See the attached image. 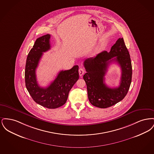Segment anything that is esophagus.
<instances>
[{
	"instance_id": "34e87169",
	"label": "esophagus",
	"mask_w": 154,
	"mask_h": 154,
	"mask_svg": "<svg viewBox=\"0 0 154 154\" xmlns=\"http://www.w3.org/2000/svg\"><path fill=\"white\" fill-rule=\"evenodd\" d=\"M79 75H80V76H82L84 73V70L82 69V68H80V69H79Z\"/></svg>"
}]
</instances>
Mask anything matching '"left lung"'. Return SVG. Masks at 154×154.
<instances>
[{
    "label": "left lung",
    "mask_w": 154,
    "mask_h": 154,
    "mask_svg": "<svg viewBox=\"0 0 154 154\" xmlns=\"http://www.w3.org/2000/svg\"><path fill=\"white\" fill-rule=\"evenodd\" d=\"M115 61L120 65L122 73L120 85L109 88L104 83L108 66ZM87 73L83 76L87 87L90 103L94 106L105 109L121 101L126 95L132 82V67L129 51L123 38H119L109 52L104 51L84 62Z\"/></svg>",
    "instance_id": "1"
}]
</instances>
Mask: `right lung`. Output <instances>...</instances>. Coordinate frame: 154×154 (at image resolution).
<instances>
[{
  "label": "right lung",
  "mask_w": 154,
  "mask_h": 154,
  "mask_svg": "<svg viewBox=\"0 0 154 154\" xmlns=\"http://www.w3.org/2000/svg\"><path fill=\"white\" fill-rule=\"evenodd\" d=\"M49 34L37 38L26 59L25 79V85L33 100L48 109H57L65 104L69 91L79 79V66L62 70L56 79L46 88L37 83L36 70L43 53L51 48Z\"/></svg>",
  "instance_id": "1"
}]
</instances>
